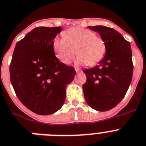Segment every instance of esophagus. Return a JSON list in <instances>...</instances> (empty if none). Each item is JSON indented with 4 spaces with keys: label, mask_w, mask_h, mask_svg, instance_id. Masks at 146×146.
Here are the masks:
<instances>
[{
    "label": "esophagus",
    "mask_w": 146,
    "mask_h": 146,
    "mask_svg": "<svg viewBox=\"0 0 146 146\" xmlns=\"http://www.w3.org/2000/svg\"><path fill=\"white\" fill-rule=\"evenodd\" d=\"M74 69H75L76 72H81V70H80V68H78V67H75V68H74Z\"/></svg>",
    "instance_id": "obj_1"
}]
</instances>
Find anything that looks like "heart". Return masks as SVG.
<instances>
[{
	"instance_id": "heart-1",
	"label": "heart",
	"mask_w": 146,
	"mask_h": 146,
	"mask_svg": "<svg viewBox=\"0 0 146 146\" xmlns=\"http://www.w3.org/2000/svg\"><path fill=\"white\" fill-rule=\"evenodd\" d=\"M64 37H57L53 40L55 55L61 63L68 64L78 54L77 62L93 66L102 60L106 52L105 41L92 31L80 27L68 29Z\"/></svg>"
}]
</instances>
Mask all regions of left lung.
I'll list each match as a JSON object with an SVG mask.
<instances>
[{
    "label": "left lung",
    "instance_id": "obj_1",
    "mask_svg": "<svg viewBox=\"0 0 146 146\" xmlns=\"http://www.w3.org/2000/svg\"><path fill=\"white\" fill-rule=\"evenodd\" d=\"M105 41L106 52L99 64L84 69L83 84L88 105L99 111L113 109L125 97L132 80V53L129 42L120 33L104 26L88 27Z\"/></svg>",
    "mask_w": 146,
    "mask_h": 146
}]
</instances>
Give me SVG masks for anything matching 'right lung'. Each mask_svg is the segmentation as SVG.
I'll return each mask as SVG.
<instances>
[{
  "label": "right lung",
  "instance_id": "right-lung-1",
  "mask_svg": "<svg viewBox=\"0 0 146 146\" xmlns=\"http://www.w3.org/2000/svg\"><path fill=\"white\" fill-rule=\"evenodd\" d=\"M58 27H37L15 46L9 66L10 80L20 101L40 115L54 114L66 100V85L76 72L56 58L53 40Z\"/></svg>",
  "mask_w": 146,
  "mask_h": 146
}]
</instances>
